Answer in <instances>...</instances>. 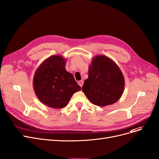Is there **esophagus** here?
<instances>
[{
	"label": "esophagus",
	"instance_id": "34e87169",
	"mask_svg": "<svg viewBox=\"0 0 159 159\" xmlns=\"http://www.w3.org/2000/svg\"><path fill=\"white\" fill-rule=\"evenodd\" d=\"M83 84H84V81H82V80H81V81H78V85L81 87L82 86H83Z\"/></svg>",
	"mask_w": 159,
	"mask_h": 159
}]
</instances>
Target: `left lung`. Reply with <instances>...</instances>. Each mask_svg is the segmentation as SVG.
Returning <instances> with one entry per match:
<instances>
[{
	"label": "left lung",
	"instance_id": "1",
	"mask_svg": "<svg viewBox=\"0 0 159 159\" xmlns=\"http://www.w3.org/2000/svg\"><path fill=\"white\" fill-rule=\"evenodd\" d=\"M88 74L82 91L93 104L100 107L110 105L122 96L124 89V76L111 59L102 55L95 57Z\"/></svg>",
	"mask_w": 159,
	"mask_h": 159
}]
</instances>
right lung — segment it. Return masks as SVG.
Wrapping results in <instances>:
<instances>
[{"instance_id": "right-lung-1", "label": "right lung", "mask_w": 159, "mask_h": 159, "mask_svg": "<svg viewBox=\"0 0 159 159\" xmlns=\"http://www.w3.org/2000/svg\"><path fill=\"white\" fill-rule=\"evenodd\" d=\"M65 65L62 57L54 55L36 70L34 79L35 94L48 107L63 108L74 93L81 90L73 75L66 70Z\"/></svg>"}]
</instances>
